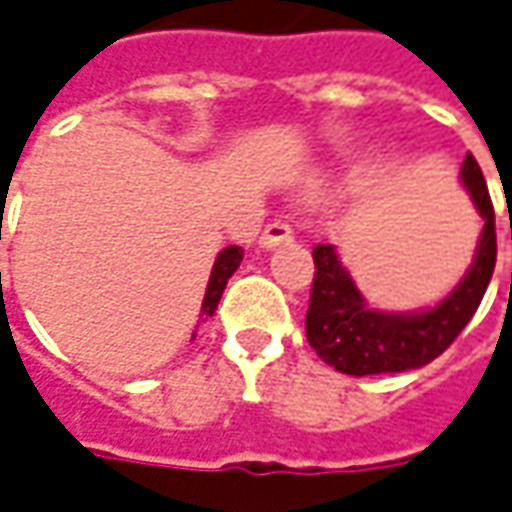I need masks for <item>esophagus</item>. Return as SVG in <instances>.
<instances>
[{
    "label": "esophagus",
    "mask_w": 512,
    "mask_h": 512,
    "mask_svg": "<svg viewBox=\"0 0 512 512\" xmlns=\"http://www.w3.org/2000/svg\"><path fill=\"white\" fill-rule=\"evenodd\" d=\"M294 238V229L288 227L285 221H274L269 227L263 229V235H260V246L263 249H271V246H280V243H288Z\"/></svg>",
    "instance_id": "1"
}]
</instances>
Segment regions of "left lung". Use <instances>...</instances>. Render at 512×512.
I'll use <instances>...</instances> for the list:
<instances>
[{
  "instance_id": "1",
  "label": "left lung",
  "mask_w": 512,
  "mask_h": 512,
  "mask_svg": "<svg viewBox=\"0 0 512 512\" xmlns=\"http://www.w3.org/2000/svg\"><path fill=\"white\" fill-rule=\"evenodd\" d=\"M460 179L485 227L479 235L471 269L465 271L460 285L446 300L437 302L434 308L412 314H389L370 308L350 271L342 266L336 246L319 243L314 249L316 271L305 314V333L316 356L333 370L361 378L426 367L448 350V344L471 322L496 266V215L485 176L471 154L462 162Z\"/></svg>"
}]
</instances>
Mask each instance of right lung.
Masks as SVG:
<instances>
[{
    "mask_svg": "<svg viewBox=\"0 0 512 512\" xmlns=\"http://www.w3.org/2000/svg\"><path fill=\"white\" fill-rule=\"evenodd\" d=\"M243 260V249L241 246H227L224 252H218L215 257V266H212L210 283H207V294H204V305H201V314L212 316L218 302H221V294L227 288V280L235 274V269L241 266Z\"/></svg>",
    "mask_w": 512,
    "mask_h": 512,
    "instance_id": "obj_1",
    "label": "right lung"
}]
</instances>
